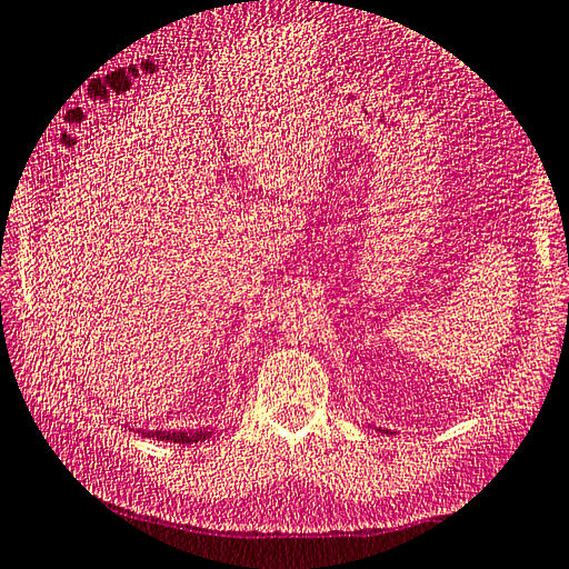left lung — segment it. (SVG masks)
I'll use <instances>...</instances> for the list:
<instances>
[{
  "label": "left lung",
  "instance_id": "1",
  "mask_svg": "<svg viewBox=\"0 0 569 569\" xmlns=\"http://www.w3.org/2000/svg\"><path fill=\"white\" fill-rule=\"evenodd\" d=\"M380 431H382V428H380Z\"/></svg>",
  "mask_w": 569,
  "mask_h": 569
}]
</instances>
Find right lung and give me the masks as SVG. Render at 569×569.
<instances>
[{
	"label": "right lung",
	"mask_w": 569,
	"mask_h": 569,
	"mask_svg": "<svg viewBox=\"0 0 569 569\" xmlns=\"http://www.w3.org/2000/svg\"><path fill=\"white\" fill-rule=\"evenodd\" d=\"M143 433V431H141ZM146 436L158 438V440H170V443H199V440H207L211 431H148Z\"/></svg>",
	"instance_id": "1"
}]
</instances>
